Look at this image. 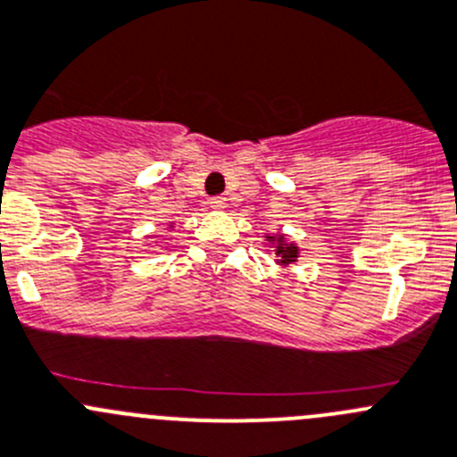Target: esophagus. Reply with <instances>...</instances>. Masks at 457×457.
Listing matches in <instances>:
<instances>
[{
	"instance_id": "esophagus-1",
	"label": "esophagus",
	"mask_w": 457,
	"mask_h": 457,
	"mask_svg": "<svg viewBox=\"0 0 457 457\" xmlns=\"http://www.w3.org/2000/svg\"><path fill=\"white\" fill-rule=\"evenodd\" d=\"M210 207H212V210H223V207H225V198L223 196H214L210 201Z\"/></svg>"
}]
</instances>
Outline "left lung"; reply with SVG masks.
<instances>
[{
  "label": "left lung",
  "instance_id": "obj_1",
  "mask_svg": "<svg viewBox=\"0 0 457 457\" xmlns=\"http://www.w3.org/2000/svg\"><path fill=\"white\" fill-rule=\"evenodd\" d=\"M265 241H270L274 245V254H277V263L278 265L295 263L296 256H299V247H296V243L286 241V237H283V234L265 237Z\"/></svg>",
  "mask_w": 457,
  "mask_h": 457
}]
</instances>
